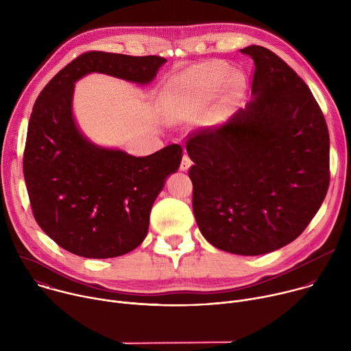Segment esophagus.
<instances>
[{
    "label": "esophagus",
    "mask_w": 351,
    "mask_h": 351,
    "mask_svg": "<svg viewBox=\"0 0 351 351\" xmlns=\"http://www.w3.org/2000/svg\"><path fill=\"white\" fill-rule=\"evenodd\" d=\"M190 167H191V160L189 158V156H183L180 162V171H187Z\"/></svg>",
    "instance_id": "obj_1"
}]
</instances>
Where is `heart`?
<instances>
[{
	"instance_id": "b5f03b06",
	"label": "heart",
	"mask_w": 351,
	"mask_h": 351,
	"mask_svg": "<svg viewBox=\"0 0 351 351\" xmlns=\"http://www.w3.org/2000/svg\"><path fill=\"white\" fill-rule=\"evenodd\" d=\"M226 82L228 93L210 114L211 121H221L228 115L232 98L244 87V76L221 61L193 66L172 77L164 87L160 103L172 119H189L202 114L217 91Z\"/></svg>"
}]
</instances>
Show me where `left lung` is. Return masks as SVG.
Listing matches in <instances>:
<instances>
[{"label": "left lung", "mask_w": 351, "mask_h": 351, "mask_svg": "<svg viewBox=\"0 0 351 351\" xmlns=\"http://www.w3.org/2000/svg\"><path fill=\"white\" fill-rule=\"evenodd\" d=\"M252 57L253 99L218 129L189 136L193 213L214 247L260 256L291 243L319 210L329 187V132L306 84L261 45Z\"/></svg>", "instance_id": "8db88e82"}]
</instances>
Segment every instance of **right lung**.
Wrapping results in <instances>:
<instances>
[{
    "label": "right lung",
    "mask_w": 351,
    "mask_h": 351,
    "mask_svg": "<svg viewBox=\"0 0 351 351\" xmlns=\"http://www.w3.org/2000/svg\"><path fill=\"white\" fill-rule=\"evenodd\" d=\"M165 62L158 56L88 51L38 94L27 126L23 175L36 222L66 252L112 258L140 245L149 211L183 154L179 144L133 157L88 141L73 119L75 82L99 72L147 84Z\"/></svg>",
    "instance_id": "add662e5"
}]
</instances>
